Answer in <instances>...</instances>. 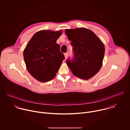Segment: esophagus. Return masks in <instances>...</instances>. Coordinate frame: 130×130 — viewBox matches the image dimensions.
I'll return each instance as SVG.
<instances>
[{
    "mask_svg": "<svg viewBox=\"0 0 130 130\" xmlns=\"http://www.w3.org/2000/svg\"><path fill=\"white\" fill-rule=\"evenodd\" d=\"M64 56H65V59H66L67 57V56H68V53H64Z\"/></svg>",
    "mask_w": 130,
    "mask_h": 130,
    "instance_id": "esophagus-1",
    "label": "esophagus"
}]
</instances>
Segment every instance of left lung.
Returning <instances> with one entry per match:
<instances>
[{"label": "left lung", "instance_id": "1", "mask_svg": "<svg viewBox=\"0 0 130 130\" xmlns=\"http://www.w3.org/2000/svg\"><path fill=\"white\" fill-rule=\"evenodd\" d=\"M68 39L73 46L74 57L66 63L75 76L88 80L99 72L104 58L103 43L92 31L85 28L66 29Z\"/></svg>", "mask_w": 130, "mask_h": 130}]
</instances>
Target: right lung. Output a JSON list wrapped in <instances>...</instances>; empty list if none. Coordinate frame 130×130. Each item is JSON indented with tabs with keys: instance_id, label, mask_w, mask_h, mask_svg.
Returning a JSON list of instances; mask_svg holds the SVG:
<instances>
[{
	"instance_id": "1",
	"label": "right lung",
	"mask_w": 130,
	"mask_h": 130,
	"mask_svg": "<svg viewBox=\"0 0 130 130\" xmlns=\"http://www.w3.org/2000/svg\"><path fill=\"white\" fill-rule=\"evenodd\" d=\"M62 33L51 30L37 32L24 50L27 69L39 81L46 82L53 79L65 58L57 44Z\"/></svg>"
}]
</instances>
